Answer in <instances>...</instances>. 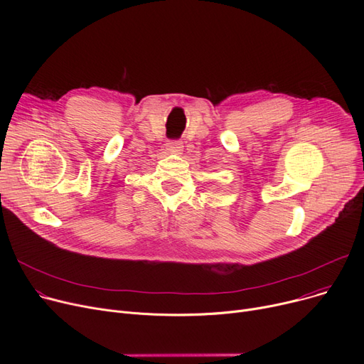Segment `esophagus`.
Returning a JSON list of instances; mask_svg holds the SVG:
<instances>
[{
	"instance_id": "34e87169",
	"label": "esophagus",
	"mask_w": 364,
	"mask_h": 364,
	"mask_svg": "<svg viewBox=\"0 0 364 364\" xmlns=\"http://www.w3.org/2000/svg\"><path fill=\"white\" fill-rule=\"evenodd\" d=\"M166 150L169 153H181L183 151V143L180 140H172V141H168L166 144Z\"/></svg>"
}]
</instances>
